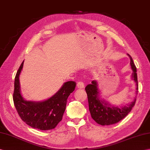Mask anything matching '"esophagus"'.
I'll return each mask as SVG.
<instances>
[{
	"mask_svg": "<svg viewBox=\"0 0 150 150\" xmlns=\"http://www.w3.org/2000/svg\"><path fill=\"white\" fill-rule=\"evenodd\" d=\"M76 86H77L78 88L82 89V88H84V83H83V82L82 81H79L77 82V84H76Z\"/></svg>",
	"mask_w": 150,
	"mask_h": 150,
	"instance_id": "obj_1",
	"label": "esophagus"
}]
</instances>
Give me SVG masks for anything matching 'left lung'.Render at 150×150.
Here are the masks:
<instances>
[{
    "label": "left lung",
    "mask_w": 150,
    "mask_h": 150,
    "mask_svg": "<svg viewBox=\"0 0 150 150\" xmlns=\"http://www.w3.org/2000/svg\"><path fill=\"white\" fill-rule=\"evenodd\" d=\"M129 57L130 58V65L133 70L132 78L136 82V95H137L138 81L137 69L132 57L130 55H129ZM85 90L88 95L89 109L91 116L97 123L101 125H110L119 122L130 112L132 107L135 105L136 101V99H135L134 102L129 105L122 107L112 106L109 103L105 102L103 100H100L98 97V83L96 81H93L91 82V83L87 85Z\"/></svg>",
    "instance_id": "8db88e82"
}]
</instances>
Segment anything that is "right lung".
<instances>
[{"instance_id": "obj_1", "label": "right lung", "mask_w": 150, "mask_h": 150, "mask_svg": "<svg viewBox=\"0 0 150 150\" xmlns=\"http://www.w3.org/2000/svg\"><path fill=\"white\" fill-rule=\"evenodd\" d=\"M23 61L15 76L13 92V102L19 116L27 125L41 130L54 129L62 120L66 109L67 99L74 91L76 82H65L56 94L43 102L26 101L21 95L19 75L22 69Z\"/></svg>"}]
</instances>
